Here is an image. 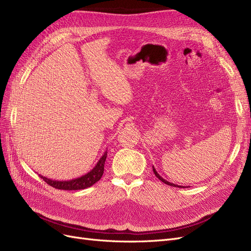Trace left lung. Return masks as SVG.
Segmentation results:
<instances>
[{"instance_id":"left-lung-1","label":"left lung","mask_w":251,"mask_h":251,"mask_svg":"<svg viewBox=\"0 0 251 251\" xmlns=\"http://www.w3.org/2000/svg\"><path fill=\"white\" fill-rule=\"evenodd\" d=\"M153 172H154V174H155V176L158 178V179H160L163 183H165V184H168V185H171V186H175V187H185V186H180V185H176V184H174V183H171V182H169V181H166L165 179H163L160 175H159L158 173H157V171H156V169L154 168L153 166Z\"/></svg>"}]
</instances>
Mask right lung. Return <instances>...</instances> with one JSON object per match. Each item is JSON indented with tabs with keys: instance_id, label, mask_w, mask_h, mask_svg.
<instances>
[{
	"instance_id": "add662e5",
	"label": "right lung",
	"mask_w": 251,
	"mask_h": 251,
	"mask_svg": "<svg viewBox=\"0 0 251 251\" xmlns=\"http://www.w3.org/2000/svg\"><path fill=\"white\" fill-rule=\"evenodd\" d=\"M108 151H104L103 155L100 157V160L96 163L94 168L91 170L86 175L76 179L67 180V181H59V180H52L47 177H44L42 175L39 176L46 182L47 184L55 187L57 189H64V191H77V189H83L92 186L97 181H100L103 175L104 170V161L107 159Z\"/></svg>"
}]
</instances>
